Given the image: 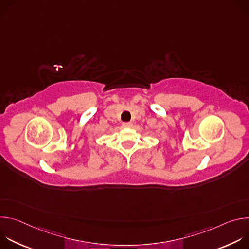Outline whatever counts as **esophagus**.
Segmentation results:
<instances>
[{
    "instance_id": "esophagus-1",
    "label": "esophagus",
    "mask_w": 249,
    "mask_h": 249,
    "mask_svg": "<svg viewBox=\"0 0 249 249\" xmlns=\"http://www.w3.org/2000/svg\"><path fill=\"white\" fill-rule=\"evenodd\" d=\"M132 122H124V123H122V126L124 127V128H130V127H132Z\"/></svg>"
}]
</instances>
